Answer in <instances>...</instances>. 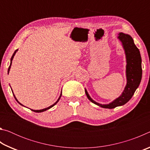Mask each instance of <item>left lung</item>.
<instances>
[{"mask_svg":"<svg viewBox=\"0 0 150 150\" xmlns=\"http://www.w3.org/2000/svg\"><path fill=\"white\" fill-rule=\"evenodd\" d=\"M117 38L122 45L126 56V85L122 93L115 100L108 104H100L91 97L86 88L85 93L88 100L93 103L104 108H115L128 103L132 97L136 90L140 84L142 77V58L138 48L134 44V40L130 35L119 33Z\"/></svg>","mask_w":150,"mask_h":150,"instance_id":"8db88e82","label":"left lung"}]
</instances>
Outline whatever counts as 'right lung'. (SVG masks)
I'll use <instances>...</instances> for the list:
<instances>
[{
	"instance_id": "right-lung-1",
	"label": "right lung",
	"mask_w": 150,
	"mask_h": 150,
	"mask_svg": "<svg viewBox=\"0 0 150 150\" xmlns=\"http://www.w3.org/2000/svg\"><path fill=\"white\" fill-rule=\"evenodd\" d=\"M18 50H16V51H15V52H14V54H13V55H12V57H11V64H10V66H9V67H8V74L9 73V71H10V70H11V65H12V59H13V58H14V56L15 55V54H16V53L17 52V51ZM12 90V89H11ZM12 93H13V95H14V98H15V99L16 100V101L20 105H22V106H24L23 105H22L21 103H20L18 100H17V98H16V96H15V95H14V93H13V91H12ZM62 92H61V94H60V96H59V98H58V99L57 100V101L56 102H55V103H54L52 105H51V106H50L49 107H47V108H43V109H41V110H33V109H30V110H32V111H34V112H44V111H45V110H47V109H50V108H51L52 107H53V106H54V105H56V104L58 103V101L59 100V99H60V98H61V96H62Z\"/></svg>"
}]
</instances>
